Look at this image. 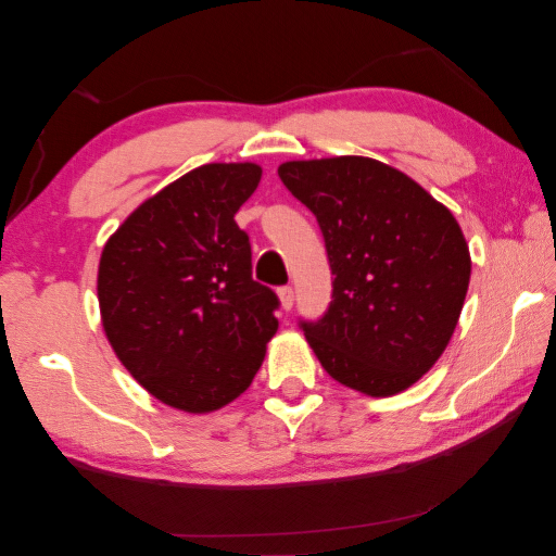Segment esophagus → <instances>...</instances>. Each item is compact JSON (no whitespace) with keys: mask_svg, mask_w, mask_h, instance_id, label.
<instances>
[{"mask_svg":"<svg viewBox=\"0 0 556 556\" xmlns=\"http://www.w3.org/2000/svg\"><path fill=\"white\" fill-rule=\"evenodd\" d=\"M278 298H280V305H283V309H290L295 303V290L290 286L278 288Z\"/></svg>","mask_w":556,"mask_h":556,"instance_id":"esophagus-1","label":"esophagus"}]
</instances>
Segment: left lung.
<instances>
[{"label": "left lung", "mask_w": 556, "mask_h": 556, "mask_svg": "<svg viewBox=\"0 0 556 556\" xmlns=\"http://www.w3.org/2000/svg\"><path fill=\"white\" fill-rule=\"evenodd\" d=\"M280 180L315 214L332 303L300 319L342 386L395 395L430 371L459 323L471 278L454 214L405 173L364 155L290 161Z\"/></svg>", "instance_id": "8db88e82"}]
</instances>
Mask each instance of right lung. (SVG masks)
I'll return each mask as SVG.
<instances>
[{
    "label": "right lung",
    "mask_w": 556,
    "mask_h": 556,
    "mask_svg": "<svg viewBox=\"0 0 556 556\" xmlns=\"http://www.w3.org/2000/svg\"><path fill=\"white\" fill-rule=\"evenodd\" d=\"M261 180L253 163H207L134 210L104 243L97 298L106 339L165 405L210 413L251 386L280 307L251 278L233 214Z\"/></svg>",
    "instance_id": "right-lung-1"
}]
</instances>
